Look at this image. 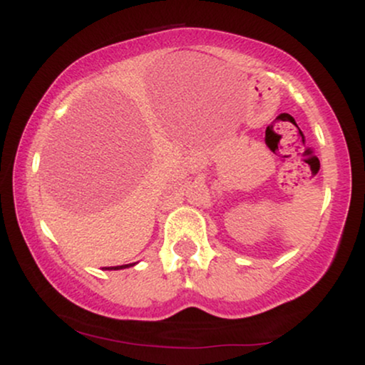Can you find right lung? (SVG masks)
I'll return each instance as SVG.
<instances>
[{"label": "right lung", "instance_id": "obj_1", "mask_svg": "<svg viewBox=\"0 0 365 365\" xmlns=\"http://www.w3.org/2000/svg\"><path fill=\"white\" fill-rule=\"evenodd\" d=\"M128 266H132V264H125V266H115V267H111V269H123V267H128ZM108 269H110V267H108Z\"/></svg>", "mask_w": 365, "mask_h": 365}]
</instances>
